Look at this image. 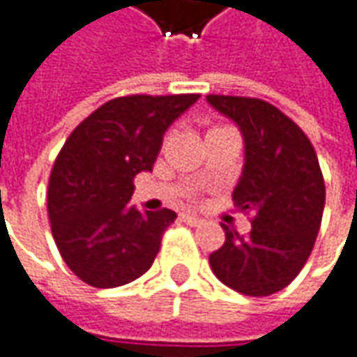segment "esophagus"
<instances>
[{
    "instance_id": "1",
    "label": "esophagus",
    "mask_w": 357,
    "mask_h": 357,
    "mask_svg": "<svg viewBox=\"0 0 357 357\" xmlns=\"http://www.w3.org/2000/svg\"><path fill=\"white\" fill-rule=\"evenodd\" d=\"M181 220L185 222V224H190V226H199L204 222L199 216H194V214H181Z\"/></svg>"
}]
</instances>
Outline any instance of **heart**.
I'll use <instances>...</instances> for the list:
<instances>
[{
    "mask_svg": "<svg viewBox=\"0 0 357 357\" xmlns=\"http://www.w3.org/2000/svg\"><path fill=\"white\" fill-rule=\"evenodd\" d=\"M216 129H220V127H216ZM212 131H214V129H212Z\"/></svg>",
    "mask_w": 357,
    "mask_h": 357,
    "instance_id": "1",
    "label": "heart"
}]
</instances>
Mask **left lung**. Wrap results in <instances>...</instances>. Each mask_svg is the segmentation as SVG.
<instances>
[{"mask_svg":"<svg viewBox=\"0 0 357 357\" xmlns=\"http://www.w3.org/2000/svg\"><path fill=\"white\" fill-rule=\"evenodd\" d=\"M206 100L241 129L244 165L232 199L252 214L246 236L222 226L226 241L210 255V266L226 287L266 297L291 283L313 250L325 206L319 161L307 135L277 107L248 96Z\"/></svg>","mask_w":357,"mask_h":357,"instance_id":"obj_1","label":"left lung"}]
</instances>
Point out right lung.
Listing matches in <instances>:
<instances>
[{
	"mask_svg": "<svg viewBox=\"0 0 357 357\" xmlns=\"http://www.w3.org/2000/svg\"><path fill=\"white\" fill-rule=\"evenodd\" d=\"M199 95L113 98L60 149L48 183V218L64 262L91 287L113 289L149 271L174 210L129 206L133 179L151 172L169 125Z\"/></svg>",
	"mask_w": 357,
	"mask_h": 357,
	"instance_id": "add662e5",
	"label": "right lung"
}]
</instances>
